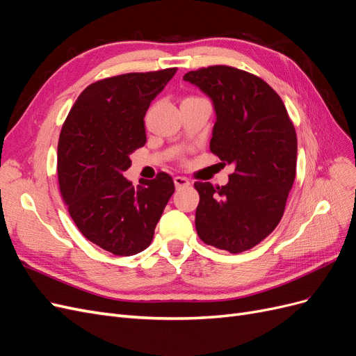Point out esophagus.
Masks as SVG:
<instances>
[{
    "instance_id": "obj_1",
    "label": "esophagus",
    "mask_w": 356,
    "mask_h": 356,
    "mask_svg": "<svg viewBox=\"0 0 356 356\" xmlns=\"http://www.w3.org/2000/svg\"><path fill=\"white\" fill-rule=\"evenodd\" d=\"M174 184H175L177 188H181V187L190 186V181L187 178H184V177H175L174 178Z\"/></svg>"
}]
</instances>
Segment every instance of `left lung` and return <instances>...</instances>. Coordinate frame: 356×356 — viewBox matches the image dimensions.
Instances as JSON below:
<instances>
[{
    "instance_id": "8db88e82",
    "label": "left lung",
    "mask_w": 356,
    "mask_h": 356,
    "mask_svg": "<svg viewBox=\"0 0 356 356\" xmlns=\"http://www.w3.org/2000/svg\"><path fill=\"white\" fill-rule=\"evenodd\" d=\"M184 80L212 101L217 122L209 148L234 172L222 187L196 182L199 238L238 254L251 250L281 221L297 165V135L279 95L246 71L215 65Z\"/></svg>"
}]
</instances>
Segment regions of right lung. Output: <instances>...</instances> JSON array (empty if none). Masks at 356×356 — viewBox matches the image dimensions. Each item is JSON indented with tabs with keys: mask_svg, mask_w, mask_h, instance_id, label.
Instances as JSON below:
<instances>
[{
	"mask_svg": "<svg viewBox=\"0 0 356 356\" xmlns=\"http://www.w3.org/2000/svg\"><path fill=\"white\" fill-rule=\"evenodd\" d=\"M177 68L131 72L96 81L75 101L58 144L63 202L88 241L114 255L144 251L175 186L159 172L134 187L123 177L147 143L144 117Z\"/></svg>",
	"mask_w": 356,
	"mask_h": 356,
	"instance_id": "obj_1",
	"label": "right lung"
}]
</instances>
